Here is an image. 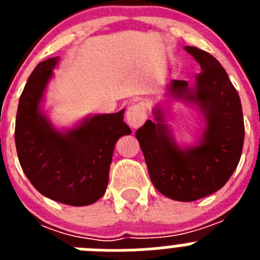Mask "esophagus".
Listing matches in <instances>:
<instances>
[{
	"label": "esophagus",
	"instance_id": "esophagus-1",
	"mask_svg": "<svg viewBox=\"0 0 260 260\" xmlns=\"http://www.w3.org/2000/svg\"><path fill=\"white\" fill-rule=\"evenodd\" d=\"M126 122L130 127L137 128L139 126L143 125V122L147 118V110L144 103H137V104H132L128 107L127 112H126Z\"/></svg>",
	"mask_w": 260,
	"mask_h": 260
}]
</instances>
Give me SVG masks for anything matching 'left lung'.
<instances>
[{"label": "left lung", "instance_id": "obj_1", "mask_svg": "<svg viewBox=\"0 0 260 260\" xmlns=\"http://www.w3.org/2000/svg\"><path fill=\"white\" fill-rule=\"evenodd\" d=\"M185 50L201 65V73L192 87L174 79L167 91L169 98L197 105L204 118L201 138L194 146H180L158 105L155 121L147 119L135 137L156 189L173 201L192 202L228 182L240 162L245 125L240 96L220 62L198 48Z\"/></svg>", "mask_w": 260, "mask_h": 260}]
</instances>
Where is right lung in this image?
<instances>
[{
  "mask_svg": "<svg viewBox=\"0 0 260 260\" xmlns=\"http://www.w3.org/2000/svg\"><path fill=\"white\" fill-rule=\"evenodd\" d=\"M58 57L40 62L27 80L15 121V146L23 172L39 192L69 206L102 198L109 181L114 146L132 133L123 112L93 114L58 130L41 109Z\"/></svg>",
  "mask_w": 260,
  "mask_h": 260,
  "instance_id": "1",
  "label": "right lung"
}]
</instances>
